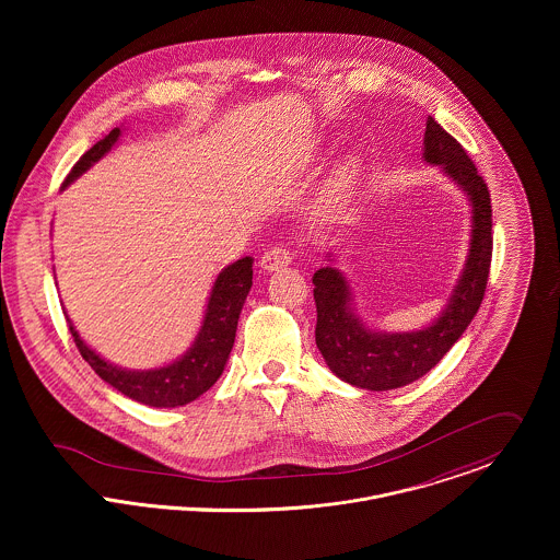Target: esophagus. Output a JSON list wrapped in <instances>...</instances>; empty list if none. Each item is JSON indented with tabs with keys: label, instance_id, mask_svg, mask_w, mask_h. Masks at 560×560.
<instances>
[{
	"label": "esophagus",
	"instance_id": "obj_1",
	"mask_svg": "<svg viewBox=\"0 0 560 560\" xmlns=\"http://www.w3.org/2000/svg\"><path fill=\"white\" fill-rule=\"evenodd\" d=\"M293 256L287 247L278 245V247H269L262 256H260V267L262 271H276V269H282L287 265H291Z\"/></svg>",
	"mask_w": 560,
	"mask_h": 560
}]
</instances>
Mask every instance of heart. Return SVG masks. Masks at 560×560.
Returning a JSON list of instances; mask_svg holds the SVG:
<instances>
[{
  "label": "heart",
  "instance_id": "1",
  "mask_svg": "<svg viewBox=\"0 0 560 560\" xmlns=\"http://www.w3.org/2000/svg\"><path fill=\"white\" fill-rule=\"evenodd\" d=\"M355 170H358V165H355L353 161H347V163H342V165L338 167V172H336L334 178L329 180L327 194H325V198H323V211H325V213H334V211H336V207H338V202L342 200L347 187H349V185L353 183V178H355Z\"/></svg>",
  "mask_w": 560,
  "mask_h": 560
}]
</instances>
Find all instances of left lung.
I'll use <instances>...</instances> for the list:
<instances>
[{
  "instance_id": "left-lung-1",
  "label": "left lung",
  "mask_w": 560,
  "mask_h": 560,
  "mask_svg": "<svg viewBox=\"0 0 560 560\" xmlns=\"http://www.w3.org/2000/svg\"><path fill=\"white\" fill-rule=\"evenodd\" d=\"M422 158L453 178L472 205V235L464 271L442 315L416 331H375L353 313L347 278L331 265L313 276L317 304V347L329 371L364 390H395L427 375L462 338L479 311L491 262V198L464 147L431 116ZM327 260H334L327 256Z\"/></svg>"
}]
</instances>
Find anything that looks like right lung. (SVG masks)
Returning <instances> with one entry per match:
<instances>
[{
	"label": "right lung",
	"mask_w": 560,
	"mask_h": 560,
	"mask_svg": "<svg viewBox=\"0 0 560 560\" xmlns=\"http://www.w3.org/2000/svg\"><path fill=\"white\" fill-rule=\"evenodd\" d=\"M118 138H120V129L116 127L103 140H98L90 151H85L81 160L73 165V170L69 172L67 180L62 183V189L69 187L85 170H90V165H94L103 155H107L112 147L118 142ZM252 262L254 258L245 256L220 271L211 289L205 319L194 345L172 364L149 369V371L120 369L103 360L96 351H92L81 340L78 329L67 317L81 358L94 369V373L103 382H107L112 388H116L125 397L138 402H144L151 407H178L198 399L224 373L226 360L235 345L241 308L252 287Z\"/></svg>",
	"instance_id": "right-lung-1"
}]
</instances>
